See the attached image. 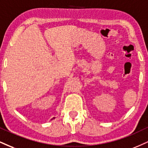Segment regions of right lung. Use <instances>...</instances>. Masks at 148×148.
Returning <instances> with one entry per match:
<instances>
[{"label":"right lung","instance_id":"obj_1","mask_svg":"<svg viewBox=\"0 0 148 148\" xmlns=\"http://www.w3.org/2000/svg\"><path fill=\"white\" fill-rule=\"evenodd\" d=\"M55 119V118H54H54H53V119Z\"/></svg>","mask_w":148,"mask_h":148}]
</instances>
